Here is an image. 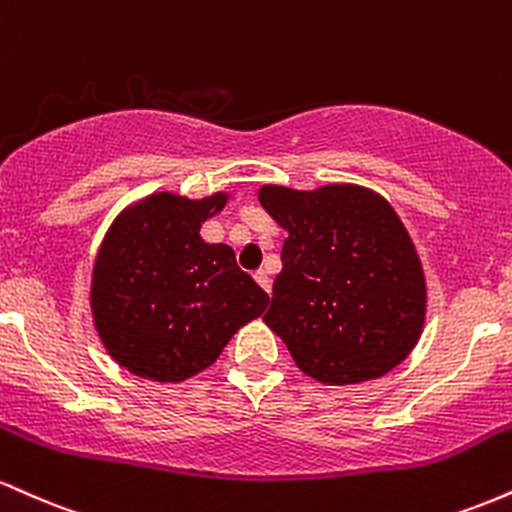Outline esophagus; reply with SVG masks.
<instances>
[{
	"label": "esophagus",
	"instance_id": "1",
	"mask_svg": "<svg viewBox=\"0 0 512 512\" xmlns=\"http://www.w3.org/2000/svg\"><path fill=\"white\" fill-rule=\"evenodd\" d=\"M255 281H257V284H260L262 289L267 291V293L272 291V281H269V274L264 272V269H257V272H255Z\"/></svg>",
	"mask_w": 512,
	"mask_h": 512
}]
</instances>
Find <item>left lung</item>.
I'll return each mask as SVG.
<instances>
[{
	"instance_id": "obj_1",
	"label": "left lung",
	"mask_w": 512,
	"mask_h": 512,
	"mask_svg": "<svg viewBox=\"0 0 512 512\" xmlns=\"http://www.w3.org/2000/svg\"><path fill=\"white\" fill-rule=\"evenodd\" d=\"M257 197L289 233L264 322L296 366L325 385L399 366L424 332L426 276L392 204L351 182L262 185Z\"/></svg>"
}]
</instances>
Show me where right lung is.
Wrapping results in <instances>:
<instances>
[{
	"mask_svg": "<svg viewBox=\"0 0 512 512\" xmlns=\"http://www.w3.org/2000/svg\"><path fill=\"white\" fill-rule=\"evenodd\" d=\"M226 192L190 199L156 192L127 207L105 233L91 276V313L110 356L139 378L182 383L260 317L269 296L202 223Z\"/></svg>",
	"mask_w": 512,
	"mask_h": 512,
	"instance_id": "right-lung-1",
	"label": "right lung"
}]
</instances>
